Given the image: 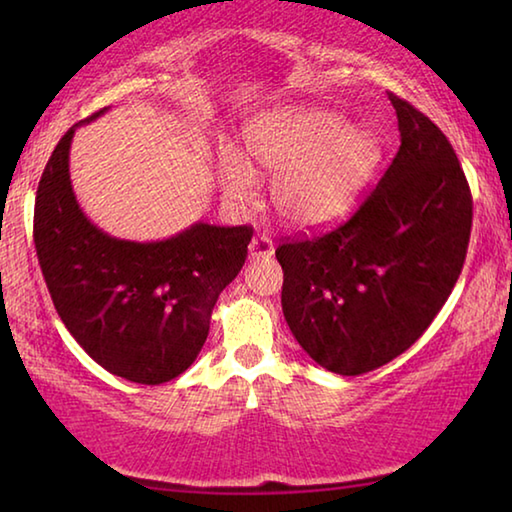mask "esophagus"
<instances>
[{"label": "esophagus", "mask_w": 512, "mask_h": 512, "mask_svg": "<svg viewBox=\"0 0 512 512\" xmlns=\"http://www.w3.org/2000/svg\"><path fill=\"white\" fill-rule=\"evenodd\" d=\"M275 250V244L271 237L266 235H257L253 241H250L248 246V253H250V259H259V257H271Z\"/></svg>", "instance_id": "esophagus-1"}]
</instances>
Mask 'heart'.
Returning a JSON list of instances; mask_svg holds the SVG:
<instances>
[{"instance_id": "obj_1", "label": "heart", "mask_w": 512, "mask_h": 512, "mask_svg": "<svg viewBox=\"0 0 512 512\" xmlns=\"http://www.w3.org/2000/svg\"><path fill=\"white\" fill-rule=\"evenodd\" d=\"M244 153L223 149L216 178L225 201L248 207L257 201L253 169L273 176L277 214L293 228H323L343 219L375 176L379 137L350 126L325 108H287L264 115L244 135Z\"/></svg>"}]
</instances>
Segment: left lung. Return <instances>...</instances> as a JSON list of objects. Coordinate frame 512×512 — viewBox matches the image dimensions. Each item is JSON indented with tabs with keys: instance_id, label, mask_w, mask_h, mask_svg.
I'll use <instances>...</instances> for the list:
<instances>
[{
	"instance_id": "1",
	"label": "left lung",
	"mask_w": 512,
	"mask_h": 512,
	"mask_svg": "<svg viewBox=\"0 0 512 512\" xmlns=\"http://www.w3.org/2000/svg\"><path fill=\"white\" fill-rule=\"evenodd\" d=\"M400 151L348 223L275 250L282 311L318 366L354 377L400 357L443 309L465 262L472 194L452 144L388 94Z\"/></svg>"
}]
</instances>
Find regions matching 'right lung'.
I'll list each match as a JSON object with an SVG mask.
<instances>
[{
  "label": "right lung",
  "instance_id": "add662e5",
  "mask_svg": "<svg viewBox=\"0 0 512 512\" xmlns=\"http://www.w3.org/2000/svg\"><path fill=\"white\" fill-rule=\"evenodd\" d=\"M63 135L42 171L33 241L54 307L69 334L112 375L158 386L192 366L221 291L246 262L253 230L196 221L160 241L117 239L81 210Z\"/></svg>",
  "mask_w": 512,
  "mask_h": 512
}]
</instances>
